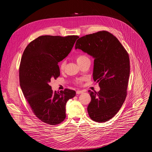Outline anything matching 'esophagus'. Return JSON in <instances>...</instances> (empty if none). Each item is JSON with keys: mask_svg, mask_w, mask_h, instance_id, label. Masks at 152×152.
<instances>
[{"mask_svg": "<svg viewBox=\"0 0 152 152\" xmlns=\"http://www.w3.org/2000/svg\"><path fill=\"white\" fill-rule=\"evenodd\" d=\"M83 93V91L82 90H77L76 91V94H81V93Z\"/></svg>", "mask_w": 152, "mask_h": 152, "instance_id": "34e87169", "label": "esophagus"}]
</instances>
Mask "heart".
I'll return each mask as SVG.
<instances>
[{"mask_svg":"<svg viewBox=\"0 0 152 152\" xmlns=\"http://www.w3.org/2000/svg\"><path fill=\"white\" fill-rule=\"evenodd\" d=\"M76 61L77 62V64H79L85 60H87V59H89L88 57L84 55V54H80V55H79L76 56ZM66 61H62L61 62V64H60V69L61 70H64V67H65V66H66ZM82 79H77L76 80V83H80L82 81Z\"/></svg>","mask_w":152,"mask_h":152,"instance_id":"heart-1","label":"heart"}]
</instances>
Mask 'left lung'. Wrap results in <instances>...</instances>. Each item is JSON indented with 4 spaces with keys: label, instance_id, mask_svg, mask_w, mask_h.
<instances>
[{
    "label": "left lung",
    "instance_id": "8db88e82",
    "mask_svg": "<svg viewBox=\"0 0 152 152\" xmlns=\"http://www.w3.org/2000/svg\"><path fill=\"white\" fill-rule=\"evenodd\" d=\"M75 49L94 59L93 79L99 83V92L90 91L91 100L87 111L96 122H105L118 112L127 95L130 61L118 39L107 31H100L79 38Z\"/></svg>",
    "mask_w": 152,
    "mask_h": 152
}]
</instances>
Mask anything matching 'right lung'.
Returning <instances> with one entry per match:
<instances>
[{
  "label": "right lung",
  "mask_w": 152,
  "mask_h": 152,
  "mask_svg": "<svg viewBox=\"0 0 152 152\" xmlns=\"http://www.w3.org/2000/svg\"><path fill=\"white\" fill-rule=\"evenodd\" d=\"M76 35L40 36L31 42L21 58L20 85L31 109L40 120L56 125L66 118L67 101L76 95L69 89L54 92L49 83L60 75L58 62L71 52Z\"/></svg>",
  "instance_id": "1"
}]
</instances>
